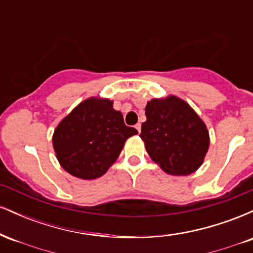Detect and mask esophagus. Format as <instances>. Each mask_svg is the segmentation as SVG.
Instances as JSON below:
<instances>
[{
    "label": "esophagus",
    "instance_id": "1",
    "mask_svg": "<svg viewBox=\"0 0 253 253\" xmlns=\"http://www.w3.org/2000/svg\"><path fill=\"white\" fill-rule=\"evenodd\" d=\"M134 127H135V129L138 130V133H140V132H141V125H140V124H136Z\"/></svg>",
    "mask_w": 253,
    "mask_h": 253
}]
</instances>
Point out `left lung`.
<instances>
[{"label":"left lung","instance_id":"8db88e82","mask_svg":"<svg viewBox=\"0 0 253 253\" xmlns=\"http://www.w3.org/2000/svg\"><path fill=\"white\" fill-rule=\"evenodd\" d=\"M145 114L140 138L151 159L169 175L195 172L210 149V133L195 110L170 95L149 101Z\"/></svg>","mask_w":253,"mask_h":253}]
</instances>
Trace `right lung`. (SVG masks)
Segmentation results:
<instances>
[{"label":"right lung","instance_id":"obj_1","mask_svg":"<svg viewBox=\"0 0 253 253\" xmlns=\"http://www.w3.org/2000/svg\"><path fill=\"white\" fill-rule=\"evenodd\" d=\"M135 134L138 130L125 125L113 101L90 97L58 124L52 143L64 170L77 178L95 179L107 172Z\"/></svg>","mask_w":253,"mask_h":253}]
</instances>
